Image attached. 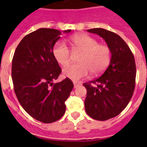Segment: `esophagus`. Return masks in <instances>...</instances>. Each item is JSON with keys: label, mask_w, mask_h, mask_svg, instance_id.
I'll return each mask as SVG.
<instances>
[{"label": "esophagus", "mask_w": 147, "mask_h": 147, "mask_svg": "<svg viewBox=\"0 0 147 147\" xmlns=\"http://www.w3.org/2000/svg\"><path fill=\"white\" fill-rule=\"evenodd\" d=\"M73 84H74V88H77L78 85H80V83L77 82H73Z\"/></svg>", "instance_id": "esophagus-1"}]
</instances>
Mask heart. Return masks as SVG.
<instances>
[{"instance_id":"heart-1","label":"heart","mask_w":147,"mask_h":147,"mask_svg":"<svg viewBox=\"0 0 147 147\" xmlns=\"http://www.w3.org/2000/svg\"><path fill=\"white\" fill-rule=\"evenodd\" d=\"M75 49L82 51L77 64L69 65L62 70L65 77L78 81L87 76L90 71L97 75L102 72L111 60V50L106 45L98 44L94 38L85 34H78L71 38ZM53 55L61 65H67L70 62V51L66 44L58 41L53 47Z\"/></svg>"}]
</instances>
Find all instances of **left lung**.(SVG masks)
<instances>
[{"label":"left lung","instance_id":"obj_1","mask_svg":"<svg viewBox=\"0 0 147 147\" xmlns=\"http://www.w3.org/2000/svg\"><path fill=\"white\" fill-rule=\"evenodd\" d=\"M103 38L109 47L111 58L102 76L85 83L87 90L85 111L98 121L117 116L132 98L135 88L136 65L132 52L116 33L102 28L88 30Z\"/></svg>","mask_w":147,"mask_h":147}]
</instances>
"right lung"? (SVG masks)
I'll use <instances>...</instances> for the list:
<instances>
[{"instance_id": "1", "label": "right lung", "mask_w": 147, "mask_h": 147, "mask_svg": "<svg viewBox=\"0 0 147 147\" xmlns=\"http://www.w3.org/2000/svg\"><path fill=\"white\" fill-rule=\"evenodd\" d=\"M61 34L48 28L29 33L20 42L12 60V80L20 104L32 117L45 123L64 115L65 101L74 87L68 78L53 83L62 71L53 55V47Z\"/></svg>"}]
</instances>
